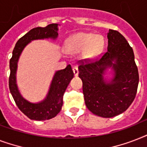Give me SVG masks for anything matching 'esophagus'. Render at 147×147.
<instances>
[{"instance_id":"34e87169","label":"esophagus","mask_w":147,"mask_h":147,"mask_svg":"<svg viewBox=\"0 0 147 147\" xmlns=\"http://www.w3.org/2000/svg\"><path fill=\"white\" fill-rule=\"evenodd\" d=\"M72 70H73L74 76H78V67H77V66H73V68H72Z\"/></svg>"}]
</instances>
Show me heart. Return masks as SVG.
I'll use <instances>...</instances> for the list:
<instances>
[{
    "label": "heart",
    "instance_id": "obj_1",
    "mask_svg": "<svg viewBox=\"0 0 147 147\" xmlns=\"http://www.w3.org/2000/svg\"><path fill=\"white\" fill-rule=\"evenodd\" d=\"M104 38L93 33H78L67 39L65 49L69 53H78L83 51V56L86 59L97 57L104 47Z\"/></svg>",
    "mask_w": 147,
    "mask_h": 147
}]
</instances>
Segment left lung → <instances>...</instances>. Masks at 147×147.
I'll list each match as a JSON object with an SVG mask.
<instances>
[{"label":"left lung","instance_id":"obj_1","mask_svg":"<svg viewBox=\"0 0 147 147\" xmlns=\"http://www.w3.org/2000/svg\"><path fill=\"white\" fill-rule=\"evenodd\" d=\"M107 51L94 62L78 67L86 107L97 116L110 118L124 112L134 100L139 83L134 54L124 36L116 30L107 33ZM108 68L113 77L104 76Z\"/></svg>","mask_w":147,"mask_h":147}]
</instances>
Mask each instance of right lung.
<instances>
[{
  "mask_svg": "<svg viewBox=\"0 0 147 147\" xmlns=\"http://www.w3.org/2000/svg\"><path fill=\"white\" fill-rule=\"evenodd\" d=\"M59 24H52L46 27L32 29L17 42L12 58L10 60V78L9 88L17 107L26 117L34 121H46L57 115L62 109V98L70 81L73 78L74 73L70 65L62 70L55 71L50 84L47 97L37 103L30 102L20 93L17 85V63L24 48L33 40L52 39L58 37Z\"/></svg>",
  "mask_w": 147,
  "mask_h": 147,
  "instance_id": "add662e5",
  "label": "right lung"
}]
</instances>
